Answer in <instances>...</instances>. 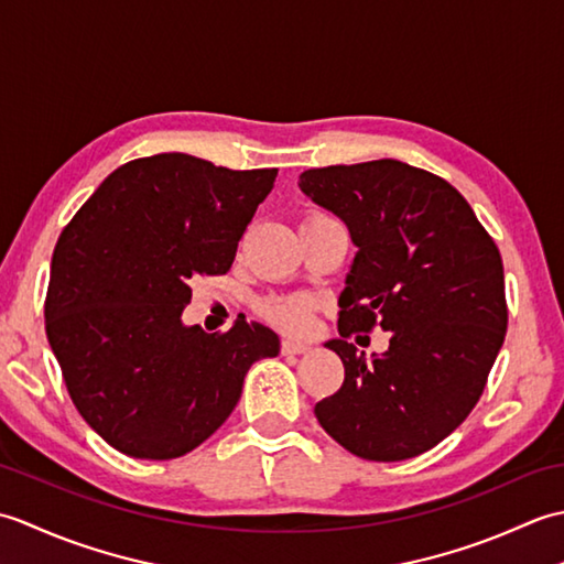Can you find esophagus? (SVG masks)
<instances>
[{
	"label": "esophagus",
	"instance_id": "1",
	"mask_svg": "<svg viewBox=\"0 0 564 564\" xmlns=\"http://www.w3.org/2000/svg\"><path fill=\"white\" fill-rule=\"evenodd\" d=\"M313 346H310L307 341H297V339H283L281 344V351L289 356V354H307Z\"/></svg>",
	"mask_w": 564,
	"mask_h": 564
}]
</instances>
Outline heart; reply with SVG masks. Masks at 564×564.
I'll list each match as a JSON object with an SVG mask.
<instances>
[{"instance_id":"obj_1","label":"heart","mask_w":564,"mask_h":564,"mask_svg":"<svg viewBox=\"0 0 564 564\" xmlns=\"http://www.w3.org/2000/svg\"><path fill=\"white\" fill-rule=\"evenodd\" d=\"M315 313V301L310 295H291V297H275L267 303L263 315H267L275 327L283 332H305L310 327V319Z\"/></svg>"}]
</instances>
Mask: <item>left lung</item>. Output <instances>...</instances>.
<instances>
[{"label": "left lung", "instance_id": "left-lung-1", "mask_svg": "<svg viewBox=\"0 0 564 564\" xmlns=\"http://www.w3.org/2000/svg\"><path fill=\"white\" fill-rule=\"evenodd\" d=\"M305 196L346 223L358 247L327 341L344 386L315 404L327 434L366 460H406L458 429L505 344L509 310L495 239L446 178L398 160L307 170ZM391 332L366 362L354 330Z\"/></svg>", "mask_w": 564, "mask_h": 564}]
</instances>
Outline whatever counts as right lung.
Segmentation results:
<instances>
[{"mask_svg":"<svg viewBox=\"0 0 564 564\" xmlns=\"http://www.w3.org/2000/svg\"><path fill=\"white\" fill-rule=\"evenodd\" d=\"M279 170L184 152L118 166L59 235L45 334L77 412L130 458L172 460L232 414L251 364L279 356L259 322L184 327L191 279L230 271Z\"/></svg>","mask_w":564,"mask_h":564,"instance_id":"add662e5","label":"right lung"}]
</instances>
